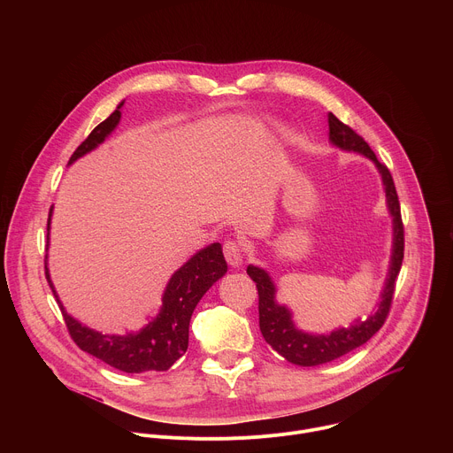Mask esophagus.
Masks as SVG:
<instances>
[{
  "label": "esophagus",
  "mask_w": 453,
  "mask_h": 453,
  "mask_svg": "<svg viewBox=\"0 0 453 453\" xmlns=\"http://www.w3.org/2000/svg\"><path fill=\"white\" fill-rule=\"evenodd\" d=\"M224 256H226V262L231 265V267H240L242 262H243V247L242 243L234 242V240H227L224 243Z\"/></svg>",
  "instance_id": "34e87169"
}]
</instances>
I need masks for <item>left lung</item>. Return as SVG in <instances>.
Here are the masks:
<instances>
[{"mask_svg":"<svg viewBox=\"0 0 453 453\" xmlns=\"http://www.w3.org/2000/svg\"><path fill=\"white\" fill-rule=\"evenodd\" d=\"M330 125V143L346 152H357L367 159H371L381 177L383 191H385V203L389 215L393 219V249H391V260L389 271L383 283V290L380 292V301L376 308L365 319H355V322L348 328H337L330 334H310L296 326L292 319V311L287 304H280L276 299V285L271 274L256 265L247 267V274L256 283L257 297H260V330L267 344L276 349L285 360L301 367H313L328 364L355 348L365 344L383 325V320L389 313L396 278L402 269L403 262V224L400 213V201L395 188V180L391 172L381 165L371 147L360 138L353 128L344 125L335 114H328Z\"/></svg>","mask_w":453,"mask_h":453,"instance_id":"obj_1","label":"left lung"}]
</instances>
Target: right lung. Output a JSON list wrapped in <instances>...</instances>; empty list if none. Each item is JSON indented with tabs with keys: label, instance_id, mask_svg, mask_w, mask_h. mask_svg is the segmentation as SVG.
I'll use <instances>...</instances> for the list:
<instances>
[{
	"label": "right lung",
	"instance_id": "right-lung-1",
	"mask_svg": "<svg viewBox=\"0 0 453 453\" xmlns=\"http://www.w3.org/2000/svg\"><path fill=\"white\" fill-rule=\"evenodd\" d=\"M125 102V100H123ZM123 102L118 104L116 111L93 128V133L82 142L73 152L68 165H73L82 156L102 145L121 119ZM51 213L48 217V245H50V226ZM44 271L48 285L60 306V311L66 320L72 339L75 344L123 372H145V371H166L170 369L188 349L189 319L193 310L199 304L203 296L227 273L222 245L219 242L206 245L197 250L189 260L179 267L168 280L163 292V304L147 325L138 332H127L123 335H109L88 328L81 320L72 317L60 303L48 269V254L44 260Z\"/></svg>",
	"mask_w": 453,
	"mask_h": 453
}]
</instances>
